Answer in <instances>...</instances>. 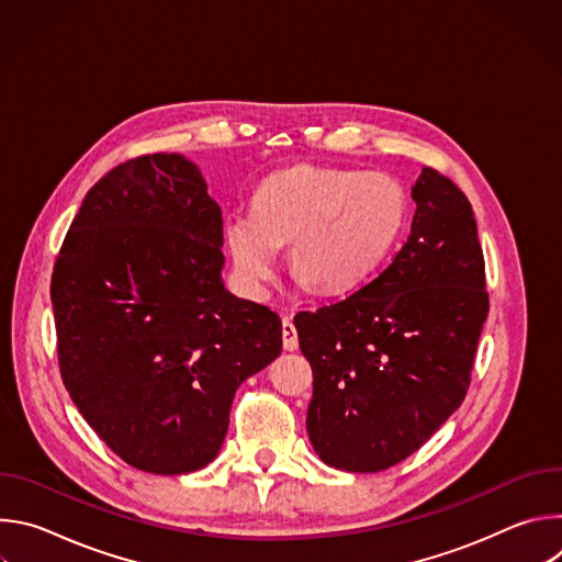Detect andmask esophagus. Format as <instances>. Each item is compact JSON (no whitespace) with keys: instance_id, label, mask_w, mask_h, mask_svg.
<instances>
[{"instance_id":"34e87169","label":"esophagus","mask_w":562,"mask_h":562,"mask_svg":"<svg viewBox=\"0 0 562 562\" xmlns=\"http://www.w3.org/2000/svg\"><path fill=\"white\" fill-rule=\"evenodd\" d=\"M282 342H284L286 351L297 349V331H295V325H293L291 317L282 319Z\"/></svg>"}]
</instances>
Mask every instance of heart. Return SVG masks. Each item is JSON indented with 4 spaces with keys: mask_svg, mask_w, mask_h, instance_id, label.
<instances>
[{
    "mask_svg": "<svg viewBox=\"0 0 562 562\" xmlns=\"http://www.w3.org/2000/svg\"><path fill=\"white\" fill-rule=\"evenodd\" d=\"M409 215L407 193L386 173L297 165L262 180L251 213L226 224V247L243 280L262 289L289 247L293 278L340 295L367 282L395 247Z\"/></svg>",
    "mask_w": 562,
    "mask_h": 562,
    "instance_id": "1",
    "label": "heart"
}]
</instances>
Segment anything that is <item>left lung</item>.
I'll return each mask as SVG.
<instances>
[{"label": "left lung", "instance_id": "8db88e82", "mask_svg": "<svg viewBox=\"0 0 562 562\" xmlns=\"http://www.w3.org/2000/svg\"><path fill=\"white\" fill-rule=\"evenodd\" d=\"M412 233L347 297L293 323L313 371L306 431L329 467L373 473L418 451L460 407L490 313L467 195L425 167Z\"/></svg>", "mask_w": 562, "mask_h": 562}]
</instances>
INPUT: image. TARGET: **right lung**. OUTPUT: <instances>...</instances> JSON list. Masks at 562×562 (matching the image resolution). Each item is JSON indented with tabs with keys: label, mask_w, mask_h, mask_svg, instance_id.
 Segmentation results:
<instances>
[{
	"label": "right lung",
	"mask_w": 562,
	"mask_h": 562,
	"mask_svg": "<svg viewBox=\"0 0 562 562\" xmlns=\"http://www.w3.org/2000/svg\"><path fill=\"white\" fill-rule=\"evenodd\" d=\"M222 265V211L178 153L111 169L66 231L50 278L59 373L139 471L209 464L237 386L282 351L280 315L231 295Z\"/></svg>",
	"instance_id": "1"
}]
</instances>
